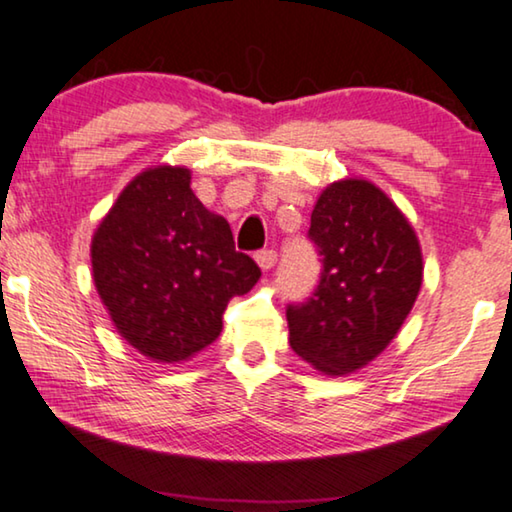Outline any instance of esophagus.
<instances>
[{
	"label": "esophagus",
	"mask_w": 512,
	"mask_h": 512,
	"mask_svg": "<svg viewBox=\"0 0 512 512\" xmlns=\"http://www.w3.org/2000/svg\"><path fill=\"white\" fill-rule=\"evenodd\" d=\"M255 259L264 271H269V269H273V264L278 262V255H276V250H259Z\"/></svg>",
	"instance_id": "34e87169"
}]
</instances>
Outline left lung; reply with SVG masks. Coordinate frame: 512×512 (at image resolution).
Wrapping results in <instances>:
<instances>
[{"label":"left lung","instance_id":"obj_1","mask_svg":"<svg viewBox=\"0 0 512 512\" xmlns=\"http://www.w3.org/2000/svg\"><path fill=\"white\" fill-rule=\"evenodd\" d=\"M308 241L322 257L311 297L287 304L290 345L315 369L343 376L387 348L422 285L413 227L369 181H338L320 194Z\"/></svg>","mask_w":512,"mask_h":512}]
</instances>
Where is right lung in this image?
<instances>
[{
  "instance_id": "right-lung-1",
  "label": "right lung",
  "mask_w": 512,
  "mask_h": 512,
  "mask_svg": "<svg viewBox=\"0 0 512 512\" xmlns=\"http://www.w3.org/2000/svg\"><path fill=\"white\" fill-rule=\"evenodd\" d=\"M92 273L120 336L160 362L211 345L229 299L262 276L181 167L148 169L122 190L92 239Z\"/></svg>"
}]
</instances>
